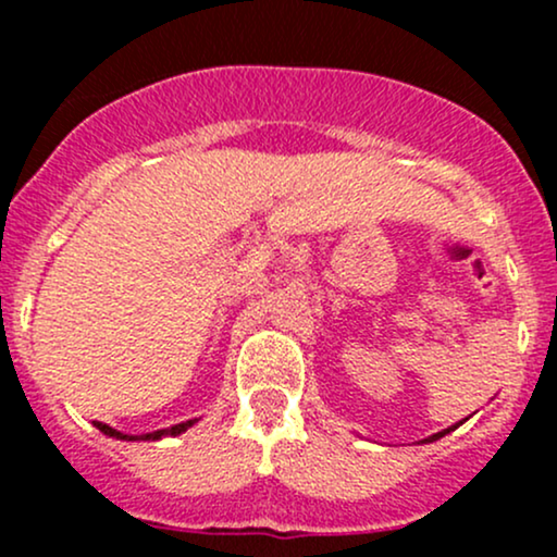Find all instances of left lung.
<instances>
[{"instance_id": "8db88e82", "label": "left lung", "mask_w": 557, "mask_h": 557, "mask_svg": "<svg viewBox=\"0 0 557 557\" xmlns=\"http://www.w3.org/2000/svg\"><path fill=\"white\" fill-rule=\"evenodd\" d=\"M456 426H458V424H456ZM456 426H450V430H456ZM450 430H445V432H437V434H432V437L426 440V443H432V440H440V437H443V434H447V432H450Z\"/></svg>"}]
</instances>
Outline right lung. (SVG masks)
I'll list each match as a JSON object with an SVG mask.
<instances>
[{"label": "right lung", "mask_w": 557, "mask_h": 557, "mask_svg": "<svg viewBox=\"0 0 557 557\" xmlns=\"http://www.w3.org/2000/svg\"><path fill=\"white\" fill-rule=\"evenodd\" d=\"M190 424H194V421H183V424H175V426H170V430H159V432H151V434H140V437H127V434L117 432V430H112V426L101 424V421H96V426H99L101 432H104V434H110V437H120V440H159V437H164V434H181V432L188 430Z\"/></svg>", "instance_id": "1"}]
</instances>
